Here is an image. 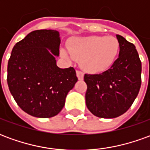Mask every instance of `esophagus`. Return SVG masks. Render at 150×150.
Listing matches in <instances>:
<instances>
[{
    "instance_id": "esophagus-1",
    "label": "esophagus",
    "mask_w": 150,
    "mask_h": 150,
    "mask_svg": "<svg viewBox=\"0 0 150 150\" xmlns=\"http://www.w3.org/2000/svg\"><path fill=\"white\" fill-rule=\"evenodd\" d=\"M76 75H77V77L79 80H82L83 79V72L81 71H76Z\"/></svg>"
}]
</instances>
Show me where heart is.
Masks as SVG:
<instances>
[{
    "instance_id": "b5f03b06",
    "label": "heart",
    "mask_w": 150,
    "mask_h": 150,
    "mask_svg": "<svg viewBox=\"0 0 150 150\" xmlns=\"http://www.w3.org/2000/svg\"><path fill=\"white\" fill-rule=\"evenodd\" d=\"M68 51L62 50V56L71 61L80 59L86 71L99 73L112 65L120 51L118 39L112 36H89L75 38L68 42Z\"/></svg>"
}]
</instances>
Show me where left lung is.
Listing matches in <instances>:
<instances>
[{
  "instance_id": "1",
  "label": "left lung",
  "mask_w": 150,
  "mask_h": 150,
  "mask_svg": "<svg viewBox=\"0 0 150 150\" xmlns=\"http://www.w3.org/2000/svg\"><path fill=\"white\" fill-rule=\"evenodd\" d=\"M118 59L101 74H85L86 105L93 115L115 118L129 110L142 84V62L135 46L120 35Z\"/></svg>"
}]
</instances>
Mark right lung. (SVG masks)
Segmentation results:
<instances>
[{
    "label": "right lung",
    "instance_id": "1",
    "mask_svg": "<svg viewBox=\"0 0 150 150\" xmlns=\"http://www.w3.org/2000/svg\"><path fill=\"white\" fill-rule=\"evenodd\" d=\"M59 45L58 31L38 30L12 50L7 68L8 89L18 106L30 116H56L78 80L72 67L61 69L56 65Z\"/></svg>",
    "mask_w": 150,
    "mask_h": 150
}]
</instances>
